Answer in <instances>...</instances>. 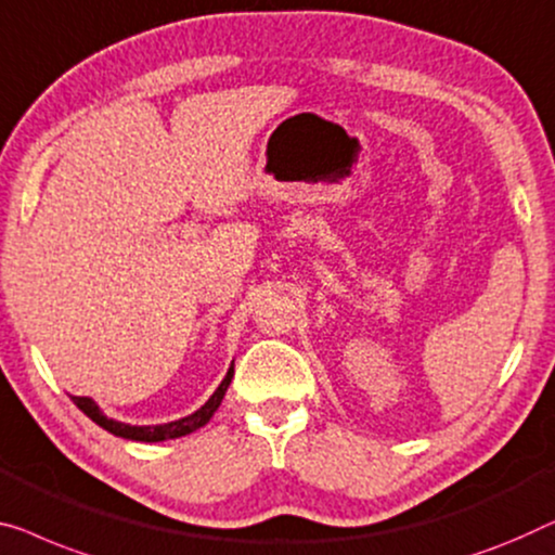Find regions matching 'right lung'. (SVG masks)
<instances>
[{
	"label": "right lung",
	"instance_id": "1",
	"mask_svg": "<svg viewBox=\"0 0 555 555\" xmlns=\"http://www.w3.org/2000/svg\"><path fill=\"white\" fill-rule=\"evenodd\" d=\"M232 373H235V367H230L228 375H224V380L220 383V388L212 392V398L207 400V403L199 408L188 417H182V421H175V423H165V425H127V423H117L112 421V417L104 415L98 405L92 403L90 398H77L72 396V403H75L79 411H82L87 417H92L94 423L104 428L112 436H119V438H127V440H140V443H159V440H170V438H180V436H188V433L203 428V425L210 421L212 413L218 411L222 398H224V390H228V385L232 380Z\"/></svg>",
	"mask_w": 555,
	"mask_h": 555
}]
</instances>
